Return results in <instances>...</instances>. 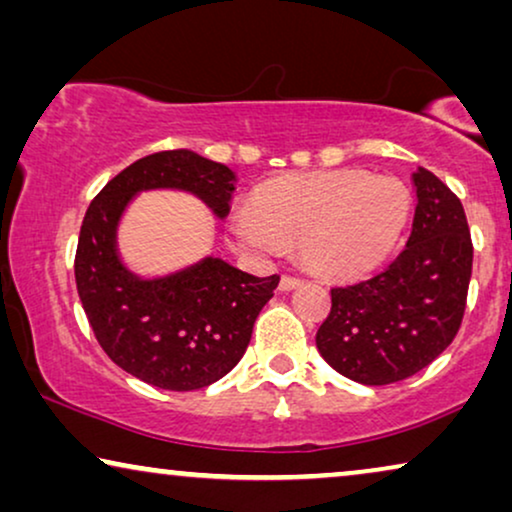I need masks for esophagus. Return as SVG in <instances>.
Masks as SVG:
<instances>
[{
	"label": "esophagus",
	"mask_w": 512,
	"mask_h": 512,
	"mask_svg": "<svg viewBox=\"0 0 512 512\" xmlns=\"http://www.w3.org/2000/svg\"><path fill=\"white\" fill-rule=\"evenodd\" d=\"M300 284H303V279L293 277V275H284L282 279H279V289H282V291H291V289H296V286H300Z\"/></svg>",
	"instance_id": "34e87169"
}]
</instances>
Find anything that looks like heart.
Here are the masks:
<instances>
[{
    "label": "heart",
    "instance_id": "b5f03b06",
    "mask_svg": "<svg viewBox=\"0 0 512 512\" xmlns=\"http://www.w3.org/2000/svg\"><path fill=\"white\" fill-rule=\"evenodd\" d=\"M408 212L410 195L396 179L359 170L298 174L263 186L254 212L237 209L230 235L237 249L256 256L300 244L307 268L354 275L389 254Z\"/></svg>",
    "mask_w": 512,
    "mask_h": 512
}]
</instances>
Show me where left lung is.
Masks as SVG:
<instances>
[{"label":"left lung","instance_id":"1","mask_svg":"<svg viewBox=\"0 0 512 512\" xmlns=\"http://www.w3.org/2000/svg\"><path fill=\"white\" fill-rule=\"evenodd\" d=\"M417 207L401 254L375 275L333 286L317 347L349 380L382 387L417 375L450 347L466 310L473 242L461 200L415 172Z\"/></svg>","mask_w":512,"mask_h":512}]
</instances>
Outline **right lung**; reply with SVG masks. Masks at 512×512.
<instances>
[{"instance_id": "1", "label": "right lung", "mask_w": 512, "mask_h": 512, "mask_svg": "<svg viewBox=\"0 0 512 512\" xmlns=\"http://www.w3.org/2000/svg\"><path fill=\"white\" fill-rule=\"evenodd\" d=\"M233 179L226 165L188 149L151 153L116 174L83 216L74 275L88 324L104 354L151 387L193 391L228 375L279 275L254 277L205 258L172 277L139 279L118 261V219L146 188H181L223 219Z\"/></svg>"}]
</instances>
